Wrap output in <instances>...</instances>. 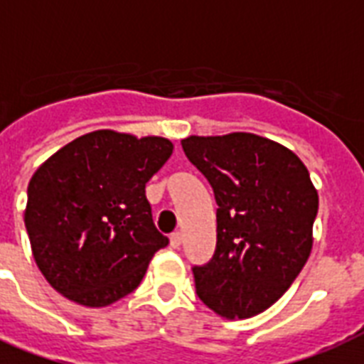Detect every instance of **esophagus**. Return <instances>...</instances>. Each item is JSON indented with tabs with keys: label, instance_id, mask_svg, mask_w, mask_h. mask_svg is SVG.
Here are the masks:
<instances>
[{
	"label": "esophagus",
	"instance_id": "1",
	"mask_svg": "<svg viewBox=\"0 0 364 364\" xmlns=\"http://www.w3.org/2000/svg\"><path fill=\"white\" fill-rule=\"evenodd\" d=\"M181 242H183V234L181 232H173L170 236V245L173 249L179 247V245H181Z\"/></svg>",
	"mask_w": 364,
	"mask_h": 364
}]
</instances>
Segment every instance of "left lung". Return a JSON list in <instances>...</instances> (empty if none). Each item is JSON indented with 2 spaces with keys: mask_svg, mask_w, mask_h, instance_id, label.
<instances>
[{
  "mask_svg": "<svg viewBox=\"0 0 364 364\" xmlns=\"http://www.w3.org/2000/svg\"><path fill=\"white\" fill-rule=\"evenodd\" d=\"M217 200V245L194 264L196 294L228 319L270 308L304 268L319 198L302 160L279 143L236 132L183 139Z\"/></svg>",
  "mask_w": 364,
  "mask_h": 364,
  "instance_id": "left-lung-1",
  "label": "left lung"
}]
</instances>
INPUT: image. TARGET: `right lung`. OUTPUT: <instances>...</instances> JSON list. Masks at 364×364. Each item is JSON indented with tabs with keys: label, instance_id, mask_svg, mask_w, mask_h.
I'll use <instances>...</instances> for the list:
<instances>
[{
	"label": "right lung",
	"instance_id": "right-lung-1",
	"mask_svg": "<svg viewBox=\"0 0 364 364\" xmlns=\"http://www.w3.org/2000/svg\"><path fill=\"white\" fill-rule=\"evenodd\" d=\"M171 151L164 137L98 130L33 173L24 225L39 270L60 294L102 308L139 285L149 260L168 245L145 185Z\"/></svg>",
	"mask_w": 364,
	"mask_h": 364
}]
</instances>
